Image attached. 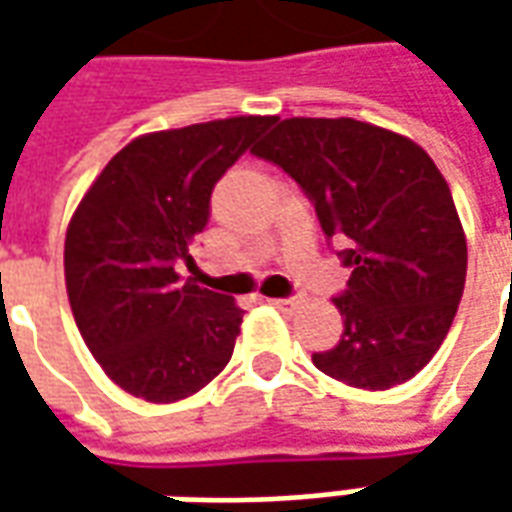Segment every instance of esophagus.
Wrapping results in <instances>:
<instances>
[{"label": "esophagus", "mask_w": 512, "mask_h": 512, "mask_svg": "<svg viewBox=\"0 0 512 512\" xmlns=\"http://www.w3.org/2000/svg\"><path fill=\"white\" fill-rule=\"evenodd\" d=\"M268 304H274L277 310L293 312L301 304V299H299V296H285V299H268Z\"/></svg>", "instance_id": "obj_1"}]
</instances>
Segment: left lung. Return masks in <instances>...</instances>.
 Wrapping results in <instances>:
<instances>
[{
    "label": "left lung",
    "mask_w": 512,
    "mask_h": 512,
    "mask_svg": "<svg viewBox=\"0 0 512 512\" xmlns=\"http://www.w3.org/2000/svg\"><path fill=\"white\" fill-rule=\"evenodd\" d=\"M299 183L351 279L340 343L315 367L356 389L414 378L439 351L466 282L450 186L411 139L351 117H290L252 150Z\"/></svg>",
    "instance_id": "1"
}]
</instances>
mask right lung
<instances>
[{"instance_id": "obj_1", "label": "right lung", "mask_w": 512, "mask_h": 512, "mask_svg": "<svg viewBox=\"0 0 512 512\" xmlns=\"http://www.w3.org/2000/svg\"><path fill=\"white\" fill-rule=\"evenodd\" d=\"M274 117L158 131L117 153L73 213L65 285L73 318L117 386L150 403L200 392L230 362L244 310L178 274L211 194Z\"/></svg>"}]
</instances>
